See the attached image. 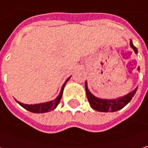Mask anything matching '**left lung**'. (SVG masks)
I'll use <instances>...</instances> for the list:
<instances>
[{
	"label": "left lung",
	"instance_id": "left-lung-1",
	"mask_svg": "<svg viewBox=\"0 0 148 148\" xmlns=\"http://www.w3.org/2000/svg\"><path fill=\"white\" fill-rule=\"evenodd\" d=\"M130 45L134 49L135 53L137 54L138 49L133 45L132 40L130 42ZM138 69L139 70V68ZM137 89H138V88L136 89H134L132 92L127 94L124 97L119 98L117 99H101L94 97L93 94L88 90L87 83L85 82V90H86L87 98L89 102V104L94 110L99 111V112H116V111L122 109L132 100V97L134 96Z\"/></svg>",
	"mask_w": 148,
	"mask_h": 148
}]
</instances>
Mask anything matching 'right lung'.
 <instances>
[{"label":"right lung","mask_w":148,"mask_h":148,"mask_svg":"<svg viewBox=\"0 0 148 148\" xmlns=\"http://www.w3.org/2000/svg\"><path fill=\"white\" fill-rule=\"evenodd\" d=\"M69 79V78L68 79L66 82ZM66 82L64 84V85L62 87L61 91H60V95L56 98V99L52 100L50 102H47V103H39V104H34V105H29V104H24L21 102H18V103L21 105V107H23L24 108H25L26 110H28L29 112H36V113H43V112H47L51 111V110H54L55 108L57 107V105L60 103V99L62 98V94H63V90H64V85L66 84Z\"/></svg>","instance_id":"add662e5"}]
</instances>
